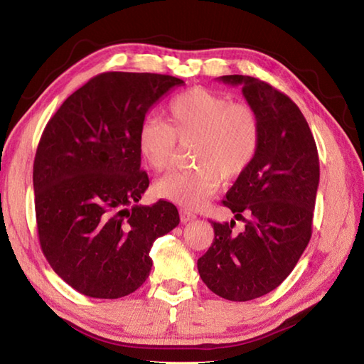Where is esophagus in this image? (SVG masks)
Listing matches in <instances>:
<instances>
[{
	"label": "esophagus",
	"instance_id": "34e87169",
	"mask_svg": "<svg viewBox=\"0 0 364 364\" xmlns=\"http://www.w3.org/2000/svg\"><path fill=\"white\" fill-rule=\"evenodd\" d=\"M181 221L182 223H188V221H193L196 218V215L193 213V212H190V210H187V209H181Z\"/></svg>",
	"mask_w": 364,
	"mask_h": 364
}]
</instances>
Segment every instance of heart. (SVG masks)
<instances>
[{"instance_id": "1", "label": "heart", "mask_w": 364, "mask_h": 364, "mask_svg": "<svg viewBox=\"0 0 364 364\" xmlns=\"http://www.w3.org/2000/svg\"><path fill=\"white\" fill-rule=\"evenodd\" d=\"M168 124L146 117L138 129V151L154 171L171 165L177 139L191 141L198 168L173 171L154 185L155 195L196 207L220 188L223 177L240 176L253 163L261 143V122L247 103L205 87H191L169 100Z\"/></svg>"}]
</instances>
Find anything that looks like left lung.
<instances>
[{"label":"left lung","mask_w":364,"mask_h":364,"mask_svg":"<svg viewBox=\"0 0 364 364\" xmlns=\"http://www.w3.org/2000/svg\"><path fill=\"white\" fill-rule=\"evenodd\" d=\"M220 81L242 86L261 122V143L223 201L245 228L237 234L234 220L212 221L215 239L198 259V272L213 294L248 301L283 283L308 247L318 155L305 116L286 94L255 77L225 75Z\"/></svg>","instance_id":"1"}]
</instances>
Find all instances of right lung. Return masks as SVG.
Instances as JSON below:
<instances>
[{
	"mask_svg": "<svg viewBox=\"0 0 364 364\" xmlns=\"http://www.w3.org/2000/svg\"><path fill=\"white\" fill-rule=\"evenodd\" d=\"M183 81L105 72L77 89L48 121L33 185L43 256L59 277L92 299H121L149 277L157 237L179 225L168 201L141 205L138 129L149 108Z\"/></svg>",
	"mask_w": 364,
	"mask_h": 364,
	"instance_id": "right-lung-1",
	"label": "right lung"
}]
</instances>
